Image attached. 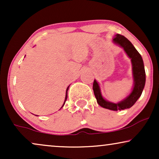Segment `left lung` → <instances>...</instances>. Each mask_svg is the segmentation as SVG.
<instances>
[{"label":"left lung","mask_w":159,"mask_h":159,"mask_svg":"<svg viewBox=\"0 0 159 159\" xmlns=\"http://www.w3.org/2000/svg\"><path fill=\"white\" fill-rule=\"evenodd\" d=\"M113 40L116 44L122 47L127 56L131 58L132 73H133L134 77L133 90L129 96L126 98L124 101L118 103H114L106 101L102 97L100 87L95 80L93 82V89L98 103L101 107L113 111H121L131 108L140 97L145 84V71L143 61L140 54L127 38H126L125 36L117 34H116V37L113 39Z\"/></svg>","instance_id":"1"}]
</instances>
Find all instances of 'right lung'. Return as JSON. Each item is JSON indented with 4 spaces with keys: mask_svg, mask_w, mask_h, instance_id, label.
Masks as SVG:
<instances>
[{
    "mask_svg": "<svg viewBox=\"0 0 159 159\" xmlns=\"http://www.w3.org/2000/svg\"><path fill=\"white\" fill-rule=\"evenodd\" d=\"M69 86H68V88H67V89H66V97H65V101H64V104H63V106H62V107L63 106H64V104H65V102H66V99H67V91H68V90H69ZM61 107V108H62Z\"/></svg>",
    "mask_w": 159,
    "mask_h": 159,
    "instance_id": "right-lung-1",
    "label": "right lung"
}]
</instances>
